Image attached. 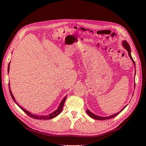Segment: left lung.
I'll return each mask as SVG.
<instances>
[{"mask_svg":"<svg viewBox=\"0 0 146 146\" xmlns=\"http://www.w3.org/2000/svg\"><path fill=\"white\" fill-rule=\"evenodd\" d=\"M122 44L123 47H124V48H125V49L127 50L128 54H129V56H130V58H131V61H133V64H134V65H135V63L134 60H133V58H132V57H131V49H130V45L129 44V43H128V42H127V41H122ZM135 74H136V70H135ZM134 88H135V85H134ZM127 105H125V107H123L119 112H118V113H115V114H113V115H111V116H107V117H102V116H98V115H96V114H93L92 113H91L89 110H86V113H87V114H88V115H89L90 117H91L92 118H93V119H96V120H105V119H111V118H113V117H114L115 116H116L119 113H120L122 111H123V110L124 109V108L127 107Z\"/></svg>","mask_w":146,"mask_h":146,"instance_id":"1","label":"left lung"}]
</instances>
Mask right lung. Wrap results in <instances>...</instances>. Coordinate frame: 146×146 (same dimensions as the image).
<instances>
[{
  "label": "right lung",
  "instance_id": "add662e5",
  "mask_svg": "<svg viewBox=\"0 0 146 146\" xmlns=\"http://www.w3.org/2000/svg\"><path fill=\"white\" fill-rule=\"evenodd\" d=\"M10 62L9 63V64H8V72H9V70H10ZM9 88H10V94H11V98H12V99H13V100H14V102H15L17 104V105H18V107H19V108H21L22 110H23V111L27 114V115H29V116H30V117H33V118H34V119H41V120H42V119H44V120H47V119H53V118H54V117H55L56 116H57L58 115V114L61 112V111H62V110H63V106H64V102H65V100H66V97L67 96H65L64 98H63V99L61 100V102H60V105H59V107H58V108H57L55 111H54V112H52V113H50V114H48V115H36V114H32L30 112H29V111H28L27 110H26L25 109H24V108H23V107H21V106L17 104V102H16V100H15V98H14V96H13V94H12V92H11V90H10V83H9Z\"/></svg>",
  "mask_w": 146,
  "mask_h": 146
}]
</instances>
